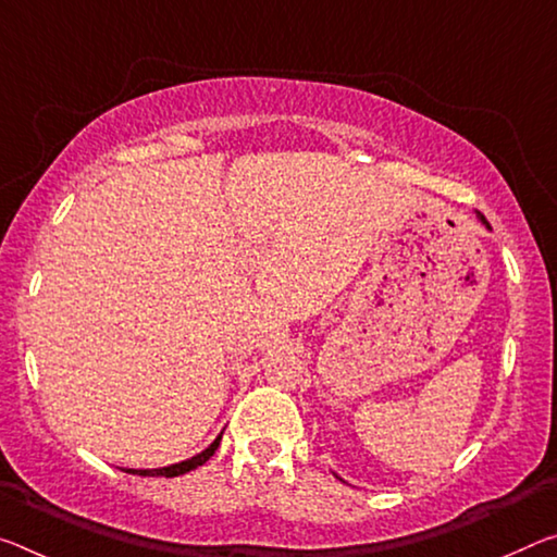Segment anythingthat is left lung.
Listing matches in <instances>:
<instances>
[{
    "label": "left lung",
    "instance_id": "8db88e82",
    "mask_svg": "<svg viewBox=\"0 0 557 557\" xmlns=\"http://www.w3.org/2000/svg\"><path fill=\"white\" fill-rule=\"evenodd\" d=\"M475 215H479V220H481V223L485 225V227H488V231H491V225H488V220H485L481 213H475ZM334 475H337V473H334ZM337 479H339V475H337Z\"/></svg>",
    "mask_w": 557,
    "mask_h": 557
}]
</instances>
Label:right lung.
<instances>
[{"instance_id": "add662e5", "label": "right lung", "mask_w": 557, "mask_h": 557, "mask_svg": "<svg viewBox=\"0 0 557 557\" xmlns=\"http://www.w3.org/2000/svg\"><path fill=\"white\" fill-rule=\"evenodd\" d=\"M220 438H223V431H220L218 438L213 441V444H210V446L206 448V451H200V454H196V456H193V458H185V461H181V463L163 466V469H121V471H126V473H134V475H165V479H173V475H183V473H188V471L198 469V466L206 463L208 458L218 451V446H220Z\"/></svg>"}]
</instances>
